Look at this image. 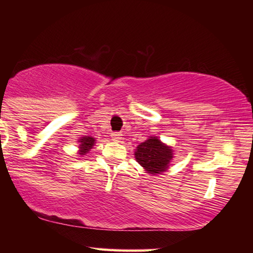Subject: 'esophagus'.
Returning <instances> with one entry per match:
<instances>
[{
  "instance_id": "1",
  "label": "esophagus",
  "mask_w": 253,
  "mask_h": 253,
  "mask_svg": "<svg viewBox=\"0 0 253 253\" xmlns=\"http://www.w3.org/2000/svg\"><path fill=\"white\" fill-rule=\"evenodd\" d=\"M112 139L114 141H121V139H122V133L121 132H112Z\"/></svg>"
}]
</instances>
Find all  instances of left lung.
Masks as SVG:
<instances>
[{"instance_id":"1","label":"left lung","mask_w":253,"mask_h":253,"mask_svg":"<svg viewBox=\"0 0 253 253\" xmlns=\"http://www.w3.org/2000/svg\"><path fill=\"white\" fill-rule=\"evenodd\" d=\"M138 164L150 174H160L167 169L172 158V151L161 143L158 138L151 137L144 143L138 145L134 153Z\"/></svg>"}]
</instances>
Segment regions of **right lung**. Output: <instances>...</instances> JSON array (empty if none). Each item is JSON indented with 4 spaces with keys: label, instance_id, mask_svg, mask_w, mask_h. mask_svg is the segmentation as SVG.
<instances>
[{
    "label": "right lung",
    "instance_id": "right-lung-1",
    "mask_svg": "<svg viewBox=\"0 0 253 253\" xmlns=\"http://www.w3.org/2000/svg\"><path fill=\"white\" fill-rule=\"evenodd\" d=\"M79 141H81V146H79V148H81V153L79 154L84 155L86 153H88V151L93 147L95 139L93 137H83Z\"/></svg>",
    "mask_w": 253,
    "mask_h": 253
}]
</instances>
